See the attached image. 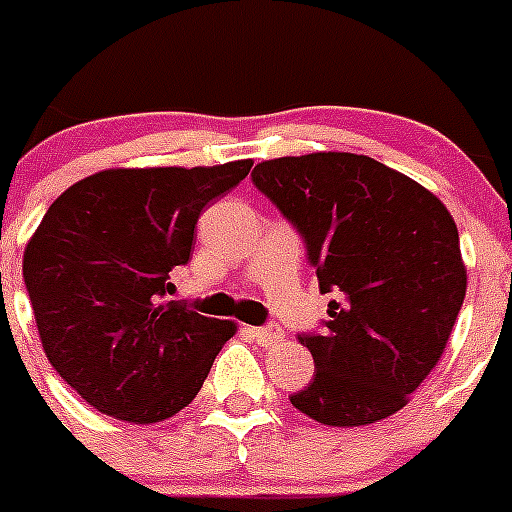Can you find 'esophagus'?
Masks as SVG:
<instances>
[{
  "instance_id": "obj_1",
  "label": "esophagus",
  "mask_w": 512,
  "mask_h": 512,
  "mask_svg": "<svg viewBox=\"0 0 512 512\" xmlns=\"http://www.w3.org/2000/svg\"><path fill=\"white\" fill-rule=\"evenodd\" d=\"M253 335V340L259 342V345H264V348H274V345H279L281 340H284V332H281L279 325H269V327H251L248 330Z\"/></svg>"
}]
</instances>
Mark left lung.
Returning a JSON list of instances; mask_svg holds the SVG:
<instances>
[{"instance_id": "1", "label": "left lung", "mask_w": 512, "mask_h": 512, "mask_svg": "<svg viewBox=\"0 0 512 512\" xmlns=\"http://www.w3.org/2000/svg\"><path fill=\"white\" fill-rule=\"evenodd\" d=\"M251 177L302 233L320 292L337 294L325 335H299L314 378L292 406L327 426L401 411L437 368L467 292L449 210L365 154L266 159Z\"/></svg>"}]
</instances>
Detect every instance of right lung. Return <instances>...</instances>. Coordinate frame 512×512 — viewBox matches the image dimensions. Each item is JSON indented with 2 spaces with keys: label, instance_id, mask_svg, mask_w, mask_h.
<instances>
[{
  "label": "right lung",
  "instance_id": "right-lung-1",
  "mask_svg": "<svg viewBox=\"0 0 512 512\" xmlns=\"http://www.w3.org/2000/svg\"><path fill=\"white\" fill-rule=\"evenodd\" d=\"M116 167L55 200L27 241L22 274L50 365L86 403L129 424H157L198 396L236 322L164 302L190 261L208 203L251 172Z\"/></svg>",
  "mask_w": 512,
  "mask_h": 512
}]
</instances>
